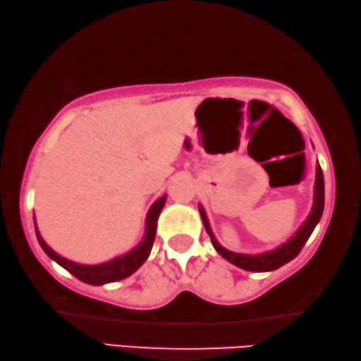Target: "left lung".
I'll return each instance as SVG.
<instances>
[{
  "mask_svg": "<svg viewBox=\"0 0 361 361\" xmlns=\"http://www.w3.org/2000/svg\"><path fill=\"white\" fill-rule=\"evenodd\" d=\"M323 208H324V180H323V173L320 164L317 166V182H315V200H314V209H312L309 219L304 222V226L299 228V232L293 236L291 240L288 241L280 247H276L274 251L264 252V254H257V256H250V254H236L232 251H227L226 247H222L217 240L214 238V235L211 232L208 217L204 214V209L200 206V214H202V219L204 224V228L208 235L211 236L212 245H214L216 251L221 254L222 257H226L228 262H232L233 265L240 269L250 270V271H270L275 269H280L281 265H285L286 262L293 261L294 257L298 256L302 250L304 245L309 240V236L314 232L315 226L318 221L322 219L323 214Z\"/></svg>",
  "mask_w": 361,
  "mask_h": 361,
  "instance_id": "8db88e82",
  "label": "left lung"
}]
</instances>
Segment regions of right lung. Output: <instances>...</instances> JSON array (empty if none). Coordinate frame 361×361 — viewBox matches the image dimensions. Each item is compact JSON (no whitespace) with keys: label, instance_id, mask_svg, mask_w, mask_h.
I'll use <instances>...</instances> for the list:
<instances>
[{"label":"right lung","instance_id":"right-lung-1","mask_svg":"<svg viewBox=\"0 0 361 361\" xmlns=\"http://www.w3.org/2000/svg\"><path fill=\"white\" fill-rule=\"evenodd\" d=\"M164 202H166V195L159 198L158 202L150 208L149 216H147V232H145L144 241H142V243L131 252H128L125 256L118 259H114V261L110 262H105L100 265L75 264L72 261H68V259L61 257L57 252L52 251L51 247L44 243V240L41 238L38 230H37V238L47 256L54 259L59 265H62L65 270H68L70 274L81 281L90 283V285H104V283L123 280L131 274H134V271L147 261V257H149L153 246V240H155V233H157V221H158L159 212L163 209Z\"/></svg>","mask_w":361,"mask_h":361}]
</instances>
